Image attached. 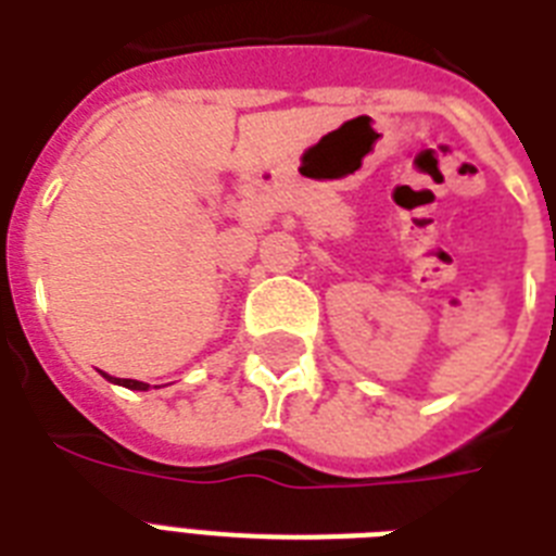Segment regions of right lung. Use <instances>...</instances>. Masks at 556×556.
<instances>
[{
  "label": "right lung",
  "instance_id": "obj_1",
  "mask_svg": "<svg viewBox=\"0 0 556 556\" xmlns=\"http://www.w3.org/2000/svg\"><path fill=\"white\" fill-rule=\"evenodd\" d=\"M109 380H112V383H121V387H126V389H150L147 387V383H143V380H132V378H112V375H106Z\"/></svg>",
  "mask_w": 556,
  "mask_h": 556
}]
</instances>
